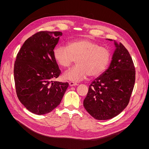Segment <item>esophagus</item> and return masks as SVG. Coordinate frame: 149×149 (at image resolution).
Returning a JSON list of instances; mask_svg holds the SVG:
<instances>
[{
	"instance_id": "1",
	"label": "esophagus",
	"mask_w": 149,
	"mask_h": 149,
	"mask_svg": "<svg viewBox=\"0 0 149 149\" xmlns=\"http://www.w3.org/2000/svg\"><path fill=\"white\" fill-rule=\"evenodd\" d=\"M69 84L70 86H75L78 85L77 83H74V82H69Z\"/></svg>"
}]
</instances>
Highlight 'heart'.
Listing matches in <instances>:
<instances>
[{
	"mask_svg": "<svg viewBox=\"0 0 149 149\" xmlns=\"http://www.w3.org/2000/svg\"><path fill=\"white\" fill-rule=\"evenodd\" d=\"M53 57L63 68H69L75 60L77 65L66 71L63 78L77 82L84 80L88 75L95 77L102 74L110 62L111 53L89 39L82 38L69 42L67 46H56Z\"/></svg>",
	"mask_w": 149,
	"mask_h": 149,
	"instance_id": "1",
	"label": "heart"
}]
</instances>
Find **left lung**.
Instances as JSON below:
<instances>
[{
    "mask_svg": "<svg viewBox=\"0 0 149 149\" xmlns=\"http://www.w3.org/2000/svg\"><path fill=\"white\" fill-rule=\"evenodd\" d=\"M114 44L110 66L92 82L83 101L86 111L98 120L120 114L128 105L135 84V69L130 54L121 43Z\"/></svg>",
    "mask_w": 149,
    "mask_h": 149,
    "instance_id": "1",
    "label": "left lung"
}]
</instances>
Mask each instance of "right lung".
Listing matches in <instances>:
<instances>
[{"label":"right lung","instance_id":"add662e5","mask_svg":"<svg viewBox=\"0 0 149 149\" xmlns=\"http://www.w3.org/2000/svg\"><path fill=\"white\" fill-rule=\"evenodd\" d=\"M62 33L40 31L24 42L14 63L15 91L21 103L36 115L49 113L60 103L68 83L55 81L61 71L53 50Z\"/></svg>","mask_w":149,"mask_h":149}]
</instances>
